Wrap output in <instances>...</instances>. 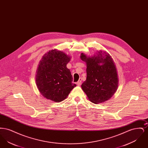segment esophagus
<instances>
[{
    "label": "esophagus",
    "instance_id": "obj_1",
    "mask_svg": "<svg viewBox=\"0 0 148 148\" xmlns=\"http://www.w3.org/2000/svg\"><path fill=\"white\" fill-rule=\"evenodd\" d=\"M77 85H79V86L81 85V84H82V79H81V78L79 79V81L77 82Z\"/></svg>",
    "mask_w": 148,
    "mask_h": 148
}]
</instances>
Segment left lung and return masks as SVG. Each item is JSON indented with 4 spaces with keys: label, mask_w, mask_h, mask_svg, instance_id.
<instances>
[{
    "label": "left lung",
    "mask_w": 148,
    "mask_h": 148,
    "mask_svg": "<svg viewBox=\"0 0 148 148\" xmlns=\"http://www.w3.org/2000/svg\"><path fill=\"white\" fill-rule=\"evenodd\" d=\"M81 59L86 63V79L82 85L90 101L103 103L112 97L118 86V77L112 56L100 50L97 56L88 57L82 53Z\"/></svg>",
    "instance_id": "1"
}]
</instances>
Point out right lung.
<instances>
[{
    "mask_svg": "<svg viewBox=\"0 0 148 148\" xmlns=\"http://www.w3.org/2000/svg\"><path fill=\"white\" fill-rule=\"evenodd\" d=\"M71 59L56 49L51 50L42 56L36 71V84L44 97L60 102L77 86L73 83L71 71L66 67Z\"/></svg>",
    "mask_w": 148,
    "mask_h": 148,
    "instance_id": "add662e5",
    "label": "right lung"
}]
</instances>
